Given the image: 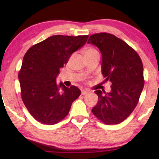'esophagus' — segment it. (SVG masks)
Returning <instances> with one entry per match:
<instances>
[{
    "instance_id": "obj_1",
    "label": "esophagus",
    "mask_w": 159,
    "mask_h": 159,
    "mask_svg": "<svg viewBox=\"0 0 159 159\" xmlns=\"http://www.w3.org/2000/svg\"><path fill=\"white\" fill-rule=\"evenodd\" d=\"M81 93H82V95H84L88 94V90H82Z\"/></svg>"
}]
</instances>
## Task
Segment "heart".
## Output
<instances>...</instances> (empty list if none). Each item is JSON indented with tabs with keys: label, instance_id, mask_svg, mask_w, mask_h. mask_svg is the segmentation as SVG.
Masks as SVG:
<instances>
[{
	"label": "heart",
	"instance_id": "heart-1",
	"mask_svg": "<svg viewBox=\"0 0 159 159\" xmlns=\"http://www.w3.org/2000/svg\"><path fill=\"white\" fill-rule=\"evenodd\" d=\"M98 53L97 50H95L93 48H89L85 51V53L84 54H90V53Z\"/></svg>",
	"mask_w": 159,
	"mask_h": 159
}]
</instances>
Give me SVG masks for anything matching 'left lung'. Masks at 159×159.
I'll list each match as a JSON object with an SVG mask.
<instances>
[{
	"mask_svg": "<svg viewBox=\"0 0 159 159\" xmlns=\"http://www.w3.org/2000/svg\"><path fill=\"white\" fill-rule=\"evenodd\" d=\"M88 43L99 48L103 82L111 84L110 93L95 91L98 103L93 114L106 125L121 123L135 108L144 87L142 60L132 47L110 33L92 34Z\"/></svg>",
	"mask_w": 159,
	"mask_h": 159,
	"instance_id": "left-lung-1",
	"label": "left lung"
}]
</instances>
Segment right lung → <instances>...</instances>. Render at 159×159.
I'll return each instance as SVG.
<instances>
[{
	"mask_svg": "<svg viewBox=\"0 0 159 159\" xmlns=\"http://www.w3.org/2000/svg\"><path fill=\"white\" fill-rule=\"evenodd\" d=\"M88 35H53L32 45L24 56L19 80L21 96L30 114L39 122L53 125L68 115L71 103L81 94L78 88L56 82L60 69Z\"/></svg>",
	"mask_w": 159,
	"mask_h": 159,
	"instance_id": "obj_1",
	"label": "right lung"
}]
</instances>
